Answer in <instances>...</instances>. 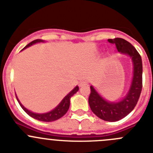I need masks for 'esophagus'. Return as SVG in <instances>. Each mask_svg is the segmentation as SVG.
Instances as JSON below:
<instances>
[{"instance_id": "obj_1", "label": "esophagus", "mask_w": 153, "mask_h": 153, "mask_svg": "<svg viewBox=\"0 0 153 153\" xmlns=\"http://www.w3.org/2000/svg\"><path fill=\"white\" fill-rule=\"evenodd\" d=\"M85 85H86V82L84 79H83V80H81L80 82H79V86H85Z\"/></svg>"}]
</instances>
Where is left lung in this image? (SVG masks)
Masks as SVG:
<instances>
[{
  "label": "left lung",
  "mask_w": 153,
  "mask_h": 153,
  "mask_svg": "<svg viewBox=\"0 0 153 153\" xmlns=\"http://www.w3.org/2000/svg\"><path fill=\"white\" fill-rule=\"evenodd\" d=\"M108 42L115 44L119 52L132 57L134 65L132 85L127 95L118 102H107L91 86L89 104L93 113L99 118L108 122H115L126 117L137 104L143 87V63L140 54L129 42L119 37L108 39Z\"/></svg>",
  "instance_id": "left-lung-1"
}]
</instances>
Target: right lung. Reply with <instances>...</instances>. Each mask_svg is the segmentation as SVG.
<instances>
[{
	"label": "right lung",
	"instance_id": "add662e5",
	"mask_svg": "<svg viewBox=\"0 0 153 153\" xmlns=\"http://www.w3.org/2000/svg\"><path fill=\"white\" fill-rule=\"evenodd\" d=\"M41 41H43V40H39V39L33 40V41L30 42V44H28L26 47H24V49L30 47V46H31L32 44H36V43H37V42H41ZM78 90H79V87H78V86H76L75 88H74L72 91L70 92V93H68V94H67L64 98H63V100L61 101V102H60V103L59 104V105H58L54 109H53V110L49 112V113H44V114H37V113H34L29 111L28 109H27L26 108L24 107L22 104L20 102V101L18 100V99H17V97H16V98H17L19 104H20V106L22 107V109H24V111L26 112V113L29 115L30 117L35 119V120H40V121H44V122H52V121H54V120H58V119L61 118L62 117H63V116L67 113V112L68 111L69 107H70V97H72L74 93H76Z\"/></svg>",
	"mask_w": 153,
	"mask_h": 153
}]
</instances>
